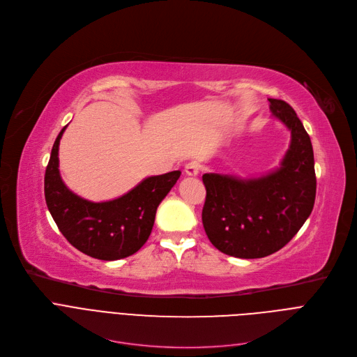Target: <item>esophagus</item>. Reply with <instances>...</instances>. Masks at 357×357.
Wrapping results in <instances>:
<instances>
[{
    "instance_id": "34e87169",
    "label": "esophagus",
    "mask_w": 357,
    "mask_h": 357,
    "mask_svg": "<svg viewBox=\"0 0 357 357\" xmlns=\"http://www.w3.org/2000/svg\"><path fill=\"white\" fill-rule=\"evenodd\" d=\"M199 172H200V164L197 161H190L187 162L185 167H184V173L185 176H190V177H196L199 176Z\"/></svg>"
}]
</instances>
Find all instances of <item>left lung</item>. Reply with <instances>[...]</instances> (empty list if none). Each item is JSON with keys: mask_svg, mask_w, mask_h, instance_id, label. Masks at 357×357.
I'll use <instances>...</instances> for the list:
<instances>
[{"mask_svg": "<svg viewBox=\"0 0 357 357\" xmlns=\"http://www.w3.org/2000/svg\"><path fill=\"white\" fill-rule=\"evenodd\" d=\"M268 100L272 116L291 132L280 167L259 177H202L206 235L220 252L242 259L264 258L284 248L308 219L316 200L314 153L304 125L287 102Z\"/></svg>", "mask_w": 357, "mask_h": 357, "instance_id": "1", "label": "left lung"}]
</instances>
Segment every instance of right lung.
<instances>
[{"label":"right lung","instance_id":"right-lung-1","mask_svg":"<svg viewBox=\"0 0 357 357\" xmlns=\"http://www.w3.org/2000/svg\"><path fill=\"white\" fill-rule=\"evenodd\" d=\"M66 127L53 144L45 176V196L53 220L70 245L88 257L116 261L135 254L149 239L157 207L181 172L146 177L112 200H86L75 195L60 176L59 145Z\"/></svg>","mask_w":357,"mask_h":357}]
</instances>
